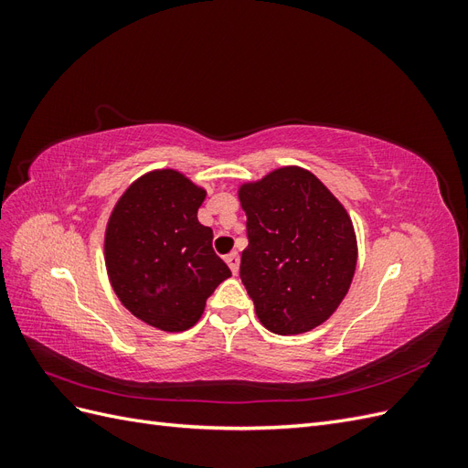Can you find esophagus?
Returning a JSON list of instances; mask_svg holds the SVG:
<instances>
[{
    "mask_svg": "<svg viewBox=\"0 0 468 468\" xmlns=\"http://www.w3.org/2000/svg\"><path fill=\"white\" fill-rule=\"evenodd\" d=\"M224 261L229 263V267H230V271L236 275L238 273V269H239V256L236 251H232V253H229V256L224 258Z\"/></svg>",
    "mask_w": 468,
    "mask_h": 468,
    "instance_id": "34e87169",
    "label": "esophagus"
}]
</instances>
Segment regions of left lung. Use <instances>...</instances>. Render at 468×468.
<instances>
[{
    "mask_svg": "<svg viewBox=\"0 0 468 468\" xmlns=\"http://www.w3.org/2000/svg\"><path fill=\"white\" fill-rule=\"evenodd\" d=\"M238 195L248 217L239 279L260 322L279 335L310 332L335 313L356 273L351 218L301 167L275 169Z\"/></svg>",
    "mask_w": 468,
    "mask_h": 468,
    "instance_id": "8db88e82",
    "label": "left lung"
}]
</instances>
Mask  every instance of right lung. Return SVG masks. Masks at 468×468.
I'll use <instances>...</instances> for the list:
<instances>
[{
	"label": "right lung",
	"mask_w": 468,
	"mask_h": 468,
	"mask_svg": "<svg viewBox=\"0 0 468 468\" xmlns=\"http://www.w3.org/2000/svg\"><path fill=\"white\" fill-rule=\"evenodd\" d=\"M174 169L146 174L124 191L105 232V265L119 301L143 322L183 332L232 273L212 250V230L197 220L205 201Z\"/></svg>",
	"instance_id": "1"
}]
</instances>
